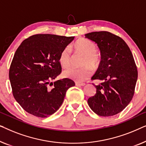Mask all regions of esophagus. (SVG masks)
Wrapping results in <instances>:
<instances>
[{
	"mask_svg": "<svg viewBox=\"0 0 146 146\" xmlns=\"http://www.w3.org/2000/svg\"><path fill=\"white\" fill-rule=\"evenodd\" d=\"M85 85L84 83H80V82H76V86H84Z\"/></svg>",
	"mask_w": 146,
	"mask_h": 146,
	"instance_id": "esophagus-1",
	"label": "esophagus"
}]
</instances>
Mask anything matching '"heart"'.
<instances>
[{"mask_svg":"<svg viewBox=\"0 0 146 146\" xmlns=\"http://www.w3.org/2000/svg\"><path fill=\"white\" fill-rule=\"evenodd\" d=\"M73 47L76 50L84 55L82 62L83 67L80 68H70L64 72V77L74 80L82 82L89 78L92 74V68L95 70L98 68L101 62L100 55L97 52L95 44L89 40L81 38L74 44ZM72 57L70 48L68 46L64 48L60 54L59 62L64 68L69 67L71 64Z\"/></svg>","mask_w":146,"mask_h":146,"instance_id":"obj_1","label":"heart"}]
</instances>
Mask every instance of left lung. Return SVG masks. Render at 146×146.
Returning <instances> with one entry per match:
<instances>
[{"label":"left lung","instance_id":"1","mask_svg":"<svg viewBox=\"0 0 146 146\" xmlns=\"http://www.w3.org/2000/svg\"><path fill=\"white\" fill-rule=\"evenodd\" d=\"M86 38L95 42L102 60L92 80L102 81L94 85L96 92L88 104L100 116H111L123 110L132 99L137 70L132 53L122 38L109 32H93Z\"/></svg>","mask_w":146,"mask_h":146}]
</instances>
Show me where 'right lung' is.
<instances>
[{
  "instance_id": "add662e5",
  "label": "right lung",
  "mask_w": 146,
  "mask_h": 146,
  "mask_svg": "<svg viewBox=\"0 0 146 146\" xmlns=\"http://www.w3.org/2000/svg\"><path fill=\"white\" fill-rule=\"evenodd\" d=\"M74 39L40 34L25 40L17 48L9 79L14 98L28 113L40 117L50 116L61 106L68 89L75 86L68 78L50 82L62 72L60 54Z\"/></svg>"
}]
</instances>
